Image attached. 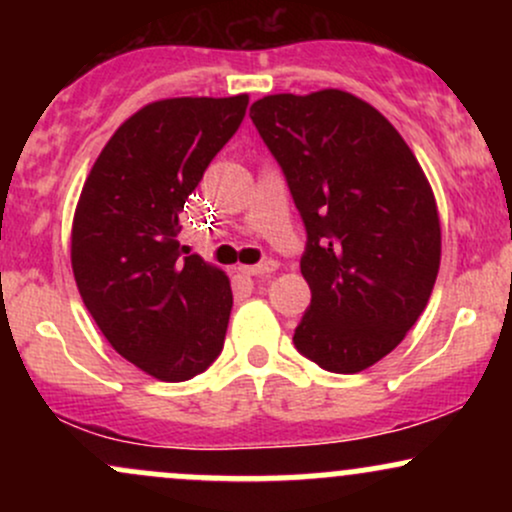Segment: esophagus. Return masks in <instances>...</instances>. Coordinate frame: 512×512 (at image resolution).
<instances>
[{"label": "esophagus", "mask_w": 512, "mask_h": 512, "mask_svg": "<svg viewBox=\"0 0 512 512\" xmlns=\"http://www.w3.org/2000/svg\"><path fill=\"white\" fill-rule=\"evenodd\" d=\"M274 269H276V262L267 260V262H260V264H252V267H238V272L250 274V276H267V274H272Z\"/></svg>", "instance_id": "1"}]
</instances>
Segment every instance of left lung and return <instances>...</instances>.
Wrapping results in <instances>:
<instances>
[{"mask_svg": "<svg viewBox=\"0 0 512 512\" xmlns=\"http://www.w3.org/2000/svg\"><path fill=\"white\" fill-rule=\"evenodd\" d=\"M250 117L301 211L310 308L293 334L305 358L361 373L424 313L440 267L436 197L402 134L339 88L252 103Z\"/></svg>", "mask_w": 512, "mask_h": 512, "instance_id": "8db88e82", "label": "left lung"}]
</instances>
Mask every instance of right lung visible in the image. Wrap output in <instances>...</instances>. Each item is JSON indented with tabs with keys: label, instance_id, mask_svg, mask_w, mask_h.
<instances>
[{
	"label": "right lung",
	"instance_id": "1",
	"mask_svg": "<svg viewBox=\"0 0 512 512\" xmlns=\"http://www.w3.org/2000/svg\"><path fill=\"white\" fill-rule=\"evenodd\" d=\"M245 108L248 93L144 105L103 146L76 204L84 305L117 354L163 383L195 378L223 349L231 281L180 245L178 214Z\"/></svg>",
	"mask_w": 512,
	"mask_h": 512
}]
</instances>
